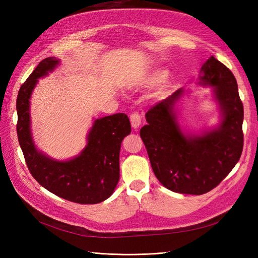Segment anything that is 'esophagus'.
<instances>
[{
	"mask_svg": "<svg viewBox=\"0 0 258 258\" xmlns=\"http://www.w3.org/2000/svg\"><path fill=\"white\" fill-rule=\"evenodd\" d=\"M130 118H131V124H132V127L138 128L141 125V116H140L139 112L134 111L132 114H131Z\"/></svg>",
	"mask_w": 258,
	"mask_h": 258,
	"instance_id": "esophagus-1",
	"label": "esophagus"
}]
</instances>
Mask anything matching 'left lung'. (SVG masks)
Here are the masks:
<instances>
[{"label": "left lung", "mask_w": 258, "mask_h": 258, "mask_svg": "<svg viewBox=\"0 0 258 258\" xmlns=\"http://www.w3.org/2000/svg\"><path fill=\"white\" fill-rule=\"evenodd\" d=\"M201 82L214 86L222 109V123L200 136L185 135L173 107L183 89L147 111V125L140 131L155 176L163 186L180 194L202 195L215 188L242 155L244 108L236 79L214 56L202 68Z\"/></svg>", "instance_id": "left-lung-1"}]
</instances>
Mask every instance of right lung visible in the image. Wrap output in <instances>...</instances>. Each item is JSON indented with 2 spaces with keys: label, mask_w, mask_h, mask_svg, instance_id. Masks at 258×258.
I'll use <instances>...</instances> for the list:
<instances>
[{
  "label": "right lung",
  "mask_w": 258,
  "mask_h": 258,
  "mask_svg": "<svg viewBox=\"0 0 258 258\" xmlns=\"http://www.w3.org/2000/svg\"><path fill=\"white\" fill-rule=\"evenodd\" d=\"M58 64L55 57L43 59L22 84L16 98L19 143L26 166L38 184L64 200L97 204L112 195L119 179L120 143L131 133L127 115L117 113L96 119L81 155L57 162L37 152L30 130V98L37 79Z\"/></svg>",
  "instance_id": "right-lung-1"
}]
</instances>
